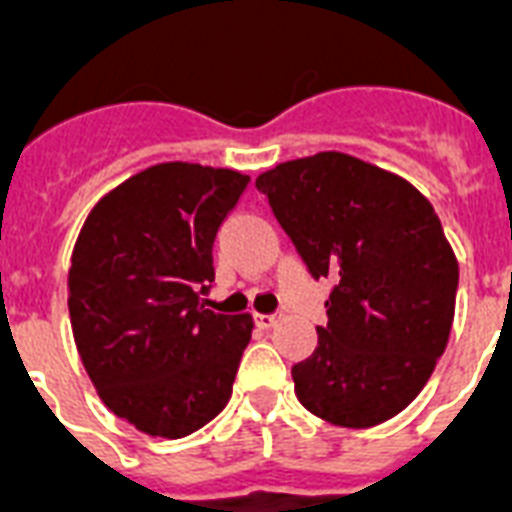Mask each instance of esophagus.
Listing matches in <instances>:
<instances>
[{
	"mask_svg": "<svg viewBox=\"0 0 512 512\" xmlns=\"http://www.w3.org/2000/svg\"><path fill=\"white\" fill-rule=\"evenodd\" d=\"M255 324L260 329H271V327H276V324H279V316H265V313H257Z\"/></svg>",
	"mask_w": 512,
	"mask_h": 512,
	"instance_id": "esophagus-1",
	"label": "esophagus"
}]
</instances>
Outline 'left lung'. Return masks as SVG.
Instances as JSON below:
<instances>
[{
  "instance_id": "left-lung-1",
  "label": "left lung",
  "mask_w": 512,
  "mask_h": 512,
  "mask_svg": "<svg viewBox=\"0 0 512 512\" xmlns=\"http://www.w3.org/2000/svg\"><path fill=\"white\" fill-rule=\"evenodd\" d=\"M313 279H332L319 345L292 366L300 404L342 428L396 417L452 332L460 268L430 201L401 177L324 151L255 180Z\"/></svg>"
}]
</instances>
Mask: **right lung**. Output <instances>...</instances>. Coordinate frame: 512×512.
Returning <instances> with one entry per match:
<instances>
[{"label":"right lung","mask_w":512,"mask_h":512,"mask_svg":"<svg viewBox=\"0 0 512 512\" xmlns=\"http://www.w3.org/2000/svg\"><path fill=\"white\" fill-rule=\"evenodd\" d=\"M249 175L156 164L92 209L68 271L84 369L114 414L148 436L183 438L223 412L252 316L204 308L212 247Z\"/></svg>","instance_id":"1"}]
</instances>
